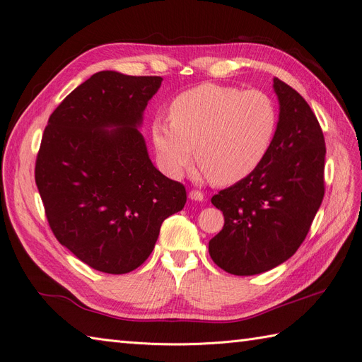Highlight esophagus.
<instances>
[{"mask_svg":"<svg viewBox=\"0 0 362 362\" xmlns=\"http://www.w3.org/2000/svg\"><path fill=\"white\" fill-rule=\"evenodd\" d=\"M189 199L202 202L204 201V193L199 192V190H192V192H189Z\"/></svg>","mask_w":362,"mask_h":362,"instance_id":"esophagus-1","label":"esophagus"}]
</instances>
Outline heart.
Returning a JSON list of instances; mask_svg holds the SVG:
<instances>
[{
  "mask_svg": "<svg viewBox=\"0 0 362 362\" xmlns=\"http://www.w3.org/2000/svg\"><path fill=\"white\" fill-rule=\"evenodd\" d=\"M170 122L151 128L161 170L180 178L193 156L214 184L246 178L266 158L278 127L275 103L259 90L205 83L170 104Z\"/></svg>",
  "mask_w": 362,
  "mask_h": 362,
  "instance_id": "b5f03b06",
  "label": "heart"
}]
</instances>
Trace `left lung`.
<instances>
[{
	"label": "left lung",
	"mask_w": 362,
	"mask_h": 362,
	"mask_svg": "<svg viewBox=\"0 0 362 362\" xmlns=\"http://www.w3.org/2000/svg\"><path fill=\"white\" fill-rule=\"evenodd\" d=\"M273 89L279 119L266 158L211 198L225 225L208 252L231 275H258L287 261L323 201L326 146L319 120L293 87L273 78Z\"/></svg>",
	"instance_id": "obj_1"
}]
</instances>
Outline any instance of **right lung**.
Returning <instances> with one entry per match:
<instances>
[{
    "mask_svg": "<svg viewBox=\"0 0 362 362\" xmlns=\"http://www.w3.org/2000/svg\"><path fill=\"white\" fill-rule=\"evenodd\" d=\"M161 76L101 71L52 112L36 185L54 235L95 270L122 275L151 255L187 194L152 164L139 128Z\"/></svg>",
    "mask_w": 362,
    "mask_h": 362,
    "instance_id": "add662e5",
    "label": "right lung"
}]
</instances>
